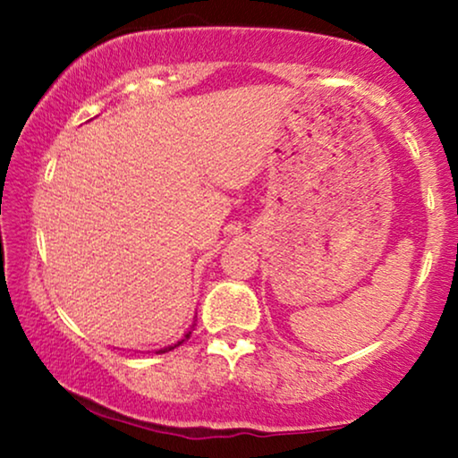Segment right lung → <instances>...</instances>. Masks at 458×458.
I'll return each mask as SVG.
<instances>
[{"label": "right lung", "instance_id": "right-lung-1", "mask_svg": "<svg viewBox=\"0 0 458 458\" xmlns=\"http://www.w3.org/2000/svg\"><path fill=\"white\" fill-rule=\"evenodd\" d=\"M190 335H191V331H190V334H187L185 335V340H190ZM185 340H181V342H177V344H174V346H168V348H165V350H158V352L162 354V352H168V350H173V348H177V346H181V344H183Z\"/></svg>", "mask_w": 458, "mask_h": 458}]
</instances>
